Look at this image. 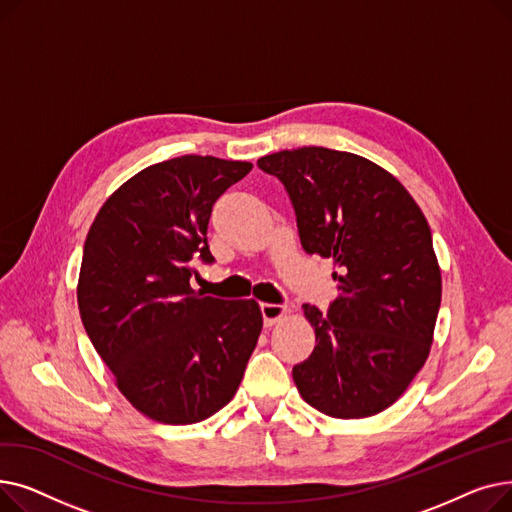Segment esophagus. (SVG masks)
I'll list each match as a JSON object with an SVG mask.
<instances>
[{
  "mask_svg": "<svg viewBox=\"0 0 512 512\" xmlns=\"http://www.w3.org/2000/svg\"><path fill=\"white\" fill-rule=\"evenodd\" d=\"M261 315H263V324L265 326H274L280 319L288 315V309L284 305H274V303H261Z\"/></svg>",
  "mask_w": 512,
  "mask_h": 512,
  "instance_id": "obj_1",
  "label": "esophagus"
}]
</instances>
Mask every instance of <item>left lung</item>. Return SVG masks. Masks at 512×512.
I'll return each mask as SVG.
<instances>
[{
	"mask_svg": "<svg viewBox=\"0 0 512 512\" xmlns=\"http://www.w3.org/2000/svg\"><path fill=\"white\" fill-rule=\"evenodd\" d=\"M257 166L284 184L303 249L338 270L328 313L303 305L315 348L292 367L294 384L324 415H378L409 388L434 342L442 276L425 215L390 172L355 153L299 147Z\"/></svg>",
	"mask_w": 512,
	"mask_h": 512,
	"instance_id": "8db88e82",
	"label": "left lung"
}]
</instances>
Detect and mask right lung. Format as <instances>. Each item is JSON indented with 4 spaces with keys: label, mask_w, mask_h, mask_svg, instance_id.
<instances>
[{
    "label": "right lung",
    "mask_w": 512,
    "mask_h": 512,
    "mask_svg": "<svg viewBox=\"0 0 512 512\" xmlns=\"http://www.w3.org/2000/svg\"><path fill=\"white\" fill-rule=\"evenodd\" d=\"M253 164L182 155L126 180L89 228L78 311L130 405L153 421L199 423L232 400L257 346V301L205 297L195 261L211 263L207 224Z\"/></svg>",
    "instance_id": "right-lung-1"
}]
</instances>
